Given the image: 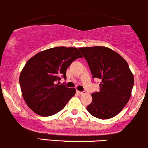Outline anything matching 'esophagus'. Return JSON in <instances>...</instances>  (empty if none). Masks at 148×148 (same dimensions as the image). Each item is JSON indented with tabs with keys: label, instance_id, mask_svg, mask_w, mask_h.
<instances>
[{
	"label": "esophagus",
	"instance_id": "1",
	"mask_svg": "<svg viewBox=\"0 0 148 148\" xmlns=\"http://www.w3.org/2000/svg\"><path fill=\"white\" fill-rule=\"evenodd\" d=\"M77 92L79 94V95H83V94L85 93V91H83V92H80V91H77Z\"/></svg>",
	"mask_w": 148,
	"mask_h": 148
}]
</instances>
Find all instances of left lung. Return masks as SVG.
<instances>
[{
  "label": "left lung",
  "mask_w": 148,
  "mask_h": 148,
  "mask_svg": "<svg viewBox=\"0 0 148 148\" xmlns=\"http://www.w3.org/2000/svg\"><path fill=\"white\" fill-rule=\"evenodd\" d=\"M87 62L93 79H99V91L92 94L87 111L106 120L117 115L129 101L134 77L126 61L117 52L104 46L79 48Z\"/></svg>",
  "instance_id": "8db88e82"
}]
</instances>
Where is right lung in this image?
<instances>
[{
    "mask_svg": "<svg viewBox=\"0 0 148 148\" xmlns=\"http://www.w3.org/2000/svg\"><path fill=\"white\" fill-rule=\"evenodd\" d=\"M82 57L77 48L59 46L39 52L26 62L19 82L23 99L32 111L48 117L64 109L76 89L59 84V81L66 79L67 68Z\"/></svg>",
    "mask_w": 148,
    "mask_h": 148,
    "instance_id": "right-lung-1",
    "label": "right lung"
}]
</instances>
